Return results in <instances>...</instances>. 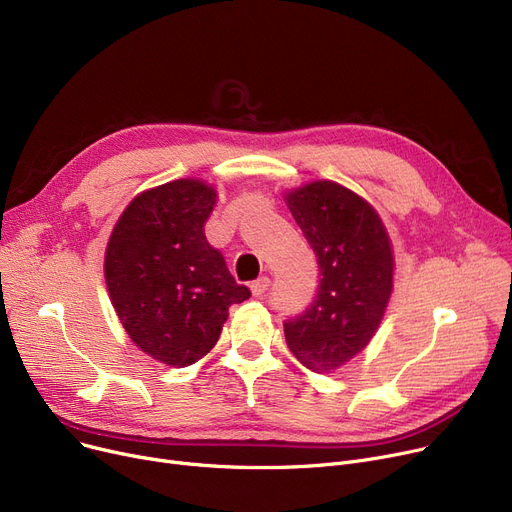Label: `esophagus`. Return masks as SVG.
I'll return each instance as SVG.
<instances>
[{
    "label": "esophagus",
    "mask_w": 512,
    "mask_h": 512,
    "mask_svg": "<svg viewBox=\"0 0 512 512\" xmlns=\"http://www.w3.org/2000/svg\"><path fill=\"white\" fill-rule=\"evenodd\" d=\"M267 288H270V278H267V276H261V278H257V280L251 284V290H253L255 297H261V294H265Z\"/></svg>",
    "instance_id": "34e87169"
}]
</instances>
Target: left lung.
<instances>
[{
  "label": "left lung",
  "instance_id": "left-lung-1",
  "mask_svg": "<svg viewBox=\"0 0 512 512\" xmlns=\"http://www.w3.org/2000/svg\"><path fill=\"white\" fill-rule=\"evenodd\" d=\"M319 265L315 301L284 321L290 353L311 371H332L369 344L384 317L394 259L373 207L348 188L321 180L286 197Z\"/></svg>",
  "mask_w": 512,
  "mask_h": 512
}]
</instances>
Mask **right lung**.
<instances>
[{"mask_svg": "<svg viewBox=\"0 0 512 512\" xmlns=\"http://www.w3.org/2000/svg\"><path fill=\"white\" fill-rule=\"evenodd\" d=\"M215 191L182 178L141 193L107 242L105 284L124 330L153 359L186 367L218 342L228 307L251 297L203 232Z\"/></svg>", "mask_w": 512, "mask_h": 512, "instance_id": "obj_1", "label": "right lung"}]
</instances>
